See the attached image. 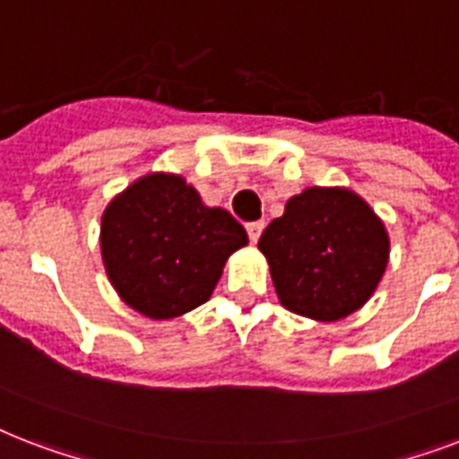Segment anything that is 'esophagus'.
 Segmentation results:
<instances>
[{
	"instance_id": "esophagus-1",
	"label": "esophagus",
	"mask_w": 459,
	"mask_h": 459,
	"mask_svg": "<svg viewBox=\"0 0 459 459\" xmlns=\"http://www.w3.org/2000/svg\"><path fill=\"white\" fill-rule=\"evenodd\" d=\"M263 227H265V222H251V225H247V232H248V239H251V244H255V241L261 239Z\"/></svg>"
}]
</instances>
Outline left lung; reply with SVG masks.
I'll list each match as a JSON object with an SVG mask.
<instances>
[{
	"label": "left lung",
	"instance_id": "left-lung-1",
	"mask_svg": "<svg viewBox=\"0 0 459 459\" xmlns=\"http://www.w3.org/2000/svg\"><path fill=\"white\" fill-rule=\"evenodd\" d=\"M280 304L314 321H342L371 299L390 255L383 220L344 186H308L258 241Z\"/></svg>",
	"mask_w": 459,
	"mask_h": 459
}]
</instances>
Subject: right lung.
I'll list each match as a JSON object with an SVG mask.
<instances>
[{
	"instance_id": "add662e5",
	"label": "right lung",
	"mask_w": 459,
	"mask_h": 459,
	"mask_svg": "<svg viewBox=\"0 0 459 459\" xmlns=\"http://www.w3.org/2000/svg\"><path fill=\"white\" fill-rule=\"evenodd\" d=\"M247 244V230L222 208H208L181 174H145L102 212L109 282L124 304L152 321L205 304L227 258Z\"/></svg>"
}]
</instances>
